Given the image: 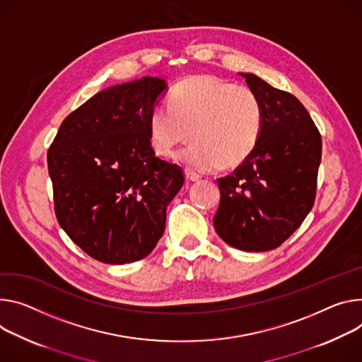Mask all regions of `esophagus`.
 <instances>
[{
  "mask_svg": "<svg viewBox=\"0 0 362 362\" xmlns=\"http://www.w3.org/2000/svg\"><path fill=\"white\" fill-rule=\"evenodd\" d=\"M185 176H186V180H187V182H198V180L201 179V176H199L198 173L190 170V169H186V170H185Z\"/></svg>",
  "mask_w": 362,
  "mask_h": 362,
  "instance_id": "34e87169",
  "label": "esophagus"
}]
</instances>
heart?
<instances>
[{"label": "heart", "mask_w": 362, "mask_h": 362, "mask_svg": "<svg viewBox=\"0 0 362 362\" xmlns=\"http://www.w3.org/2000/svg\"><path fill=\"white\" fill-rule=\"evenodd\" d=\"M169 103L170 107H156L148 115V139L157 156H170L189 131L193 141L177 160L194 170L237 169L255 151L264 128V107L250 86L193 75L173 86Z\"/></svg>", "instance_id": "b5f03b06"}]
</instances>
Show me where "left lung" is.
<instances>
[{
	"label": "left lung",
	"instance_id": "8db88e82",
	"mask_svg": "<svg viewBox=\"0 0 362 362\" xmlns=\"http://www.w3.org/2000/svg\"><path fill=\"white\" fill-rule=\"evenodd\" d=\"M264 107V128L255 151L218 179L221 202L215 231L243 251L280 247L312 211L322 139L308 110L294 95L240 74Z\"/></svg>",
	"mask_w": 362,
	"mask_h": 362
}]
</instances>
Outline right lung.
I'll use <instances>...</instances> for the list:
<instances>
[{"label":"right lung","instance_id":"1","mask_svg":"<svg viewBox=\"0 0 362 362\" xmlns=\"http://www.w3.org/2000/svg\"><path fill=\"white\" fill-rule=\"evenodd\" d=\"M166 88L144 76L98 92L64 118L47 151L60 226L105 264L154 250L183 186L182 168L158 158L148 139V115Z\"/></svg>","mask_w":362,"mask_h":362}]
</instances>
